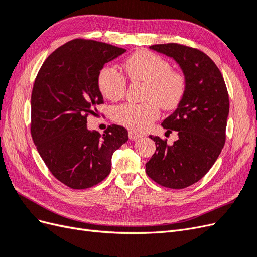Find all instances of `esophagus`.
Instances as JSON below:
<instances>
[{
  "instance_id": "1",
  "label": "esophagus",
  "mask_w": 257,
  "mask_h": 257,
  "mask_svg": "<svg viewBox=\"0 0 257 257\" xmlns=\"http://www.w3.org/2000/svg\"><path fill=\"white\" fill-rule=\"evenodd\" d=\"M141 137H142L141 134H137V133H135V132H132V131L128 132V138L131 139V141H136V139L141 138Z\"/></svg>"
}]
</instances>
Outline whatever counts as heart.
I'll list each match as a JSON object with an SVG mask.
<instances>
[{
  "label": "heart",
  "instance_id": "obj_1",
  "mask_svg": "<svg viewBox=\"0 0 257 257\" xmlns=\"http://www.w3.org/2000/svg\"><path fill=\"white\" fill-rule=\"evenodd\" d=\"M126 76L134 82L146 83L144 104H123L112 111L113 120L132 132H144L160 116V108L174 110L185 95V75L173 69L168 60L151 51L142 50L125 61ZM97 87L109 100H119L125 95V76L111 66H104L97 74Z\"/></svg>",
  "mask_w": 257,
  "mask_h": 257
}]
</instances>
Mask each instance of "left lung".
I'll use <instances>...</instances> for the list:
<instances>
[{"mask_svg": "<svg viewBox=\"0 0 257 257\" xmlns=\"http://www.w3.org/2000/svg\"><path fill=\"white\" fill-rule=\"evenodd\" d=\"M149 48L176 60L185 75L186 91L175 112L162 123L168 133L177 131L179 139L168 146L167 139L149 136L157 150L146 164V173L165 188L184 189L209 172L223 149L228 92L219 67L205 52L176 43Z\"/></svg>", "mask_w": 257, "mask_h": 257, "instance_id": "1", "label": "left lung"}]
</instances>
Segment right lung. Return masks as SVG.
I'll return each mask as SVG.
<instances>
[{"mask_svg":"<svg viewBox=\"0 0 257 257\" xmlns=\"http://www.w3.org/2000/svg\"><path fill=\"white\" fill-rule=\"evenodd\" d=\"M126 50L76 38L45 60L31 95V135L50 173L74 190L102 182L111 170L113 152L127 142L123 126L109 125L103 135L87 128L88 116L104 104L97 74Z\"/></svg>","mask_w":257,"mask_h":257,"instance_id":"right-lung-1","label":"right lung"}]
</instances>
